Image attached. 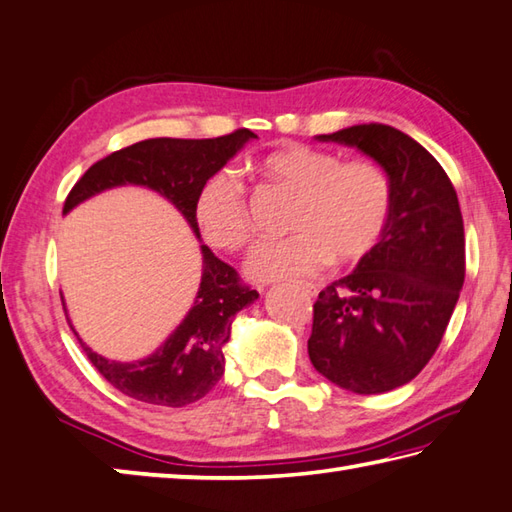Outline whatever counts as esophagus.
<instances>
[{
    "label": "esophagus",
    "instance_id": "34e87169",
    "mask_svg": "<svg viewBox=\"0 0 512 512\" xmlns=\"http://www.w3.org/2000/svg\"><path fill=\"white\" fill-rule=\"evenodd\" d=\"M302 291L309 293L313 297V295H318V286H315V284H302Z\"/></svg>",
    "mask_w": 512,
    "mask_h": 512
}]
</instances>
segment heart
<instances>
[{"label":"heart","instance_id":"obj_1","mask_svg":"<svg viewBox=\"0 0 512 512\" xmlns=\"http://www.w3.org/2000/svg\"><path fill=\"white\" fill-rule=\"evenodd\" d=\"M273 185L295 194L288 215L291 237L268 241L250 257L257 280H286L322 271L331 259L351 266L374 250L392 217V181L374 161H342L336 152L286 143L257 161ZM201 235L221 253H241L255 241V221L244 185L235 174L217 172L194 199Z\"/></svg>","mask_w":512,"mask_h":512}]
</instances>
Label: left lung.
<instances>
[{
	"label": "left lung",
	"instance_id": "8db88e82",
	"mask_svg": "<svg viewBox=\"0 0 512 512\" xmlns=\"http://www.w3.org/2000/svg\"><path fill=\"white\" fill-rule=\"evenodd\" d=\"M320 138L383 165L394 203L380 244L315 300L309 358L333 385L383 394L421 374L457 306L466 277L457 190L439 161L396 127L353 125Z\"/></svg>",
	"mask_w": 512,
	"mask_h": 512
}]
</instances>
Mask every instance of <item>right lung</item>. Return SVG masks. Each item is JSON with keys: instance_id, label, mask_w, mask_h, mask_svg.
<instances>
[{"instance_id": "obj_1", "label": "right lung", "mask_w": 512, "mask_h": 512, "mask_svg": "<svg viewBox=\"0 0 512 512\" xmlns=\"http://www.w3.org/2000/svg\"><path fill=\"white\" fill-rule=\"evenodd\" d=\"M250 138H255L250 129H235L217 138H150L123 147L96 161L80 176L64 199L62 212L114 185L136 183L170 199L199 237L194 219L199 188ZM201 255L203 275L197 300L152 356L136 362H114L98 356L78 338L91 365L118 392L147 405L185 407L206 396L224 376L221 347L230 338L232 318L257 300L259 293L244 284L235 268L221 262L208 246H201Z\"/></svg>"}]
</instances>
